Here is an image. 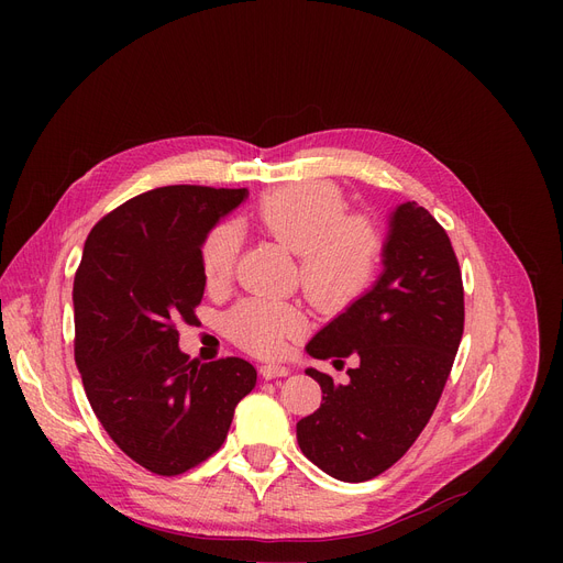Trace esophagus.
Masks as SVG:
<instances>
[{
	"label": "esophagus",
	"mask_w": 563,
	"mask_h": 563,
	"mask_svg": "<svg viewBox=\"0 0 563 563\" xmlns=\"http://www.w3.org/2000/svg\"><path fill=\"white\" fill-rule=\"evenodd\" d=\"M289 374V369L287 367H283V365H262L260 367V376L262 378H266V380H272V378H280V376H287Z\"/></svg>",
	"instance_id": "34e87169"
}]
</instances>
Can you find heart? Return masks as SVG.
<instances>
[{
    "label": "heart",
    "mask_w": 563,
    "mask_h": 563,
    "mask_svg": "<svg viewBox=\"0 0 563 563\" xmlns=\"http://www.w3.org/2000/svg\"><path fill=\"white\" fill-rule=\"evenodd\" d=\"M255 217L276 242L299 255L301 285L321 310H342L369 289L383 260V234L365 217H349L342 191L329 183H301L266 194ZM240 251V230L221 223L205 236L200 266L205 283L223 285ZM225 327L230 338L257 356H278L301 329L291 308L249 299L236 306Z\"/></svg>",
    "instance_id": "heart-1"
}]
</instances>
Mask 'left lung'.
<instances>
[{
    "label": "left lung",
    "instance_id": "1",
    "mask_svg": "<svg viewBox=\"0 0 563 563\" xmlns=\"http://www.w3.org/2000/svg\"><path fill=\"white\" fill-rule=\"evenodd\" d=\"M463 335V283L448 232L418 202L388 214L380 274L306 344L312 358L356 356L349 380L308 367L321 406L297 422L301 452L340 482L395 465L427 427Z\"/></svg>",
    "mask_w": 563,
    "mask_h": 563
}]
</instances>
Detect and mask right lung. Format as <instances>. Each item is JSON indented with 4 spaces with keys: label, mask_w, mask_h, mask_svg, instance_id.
Wrapping results in <instances>:
<instances>
[{
    "label": "right lung",
    "mask_w": 563,
    "mask_h": 563,
    "mask_svg": "<svg viewBox=\"0 0 563 563\" xmlns=\"http://www.w3.org/2000/svg\"><path fill=\"white\" fill-rule=\"evenodd\" d=\"M246 189L159 187L107 214L75 274V361L104 431L155 475L212 456L257 372L242 358L187 363L175 323L205 291L200 246Z\"/></svg>",
    "instance_id": "add662e5"
}]
</instances>
